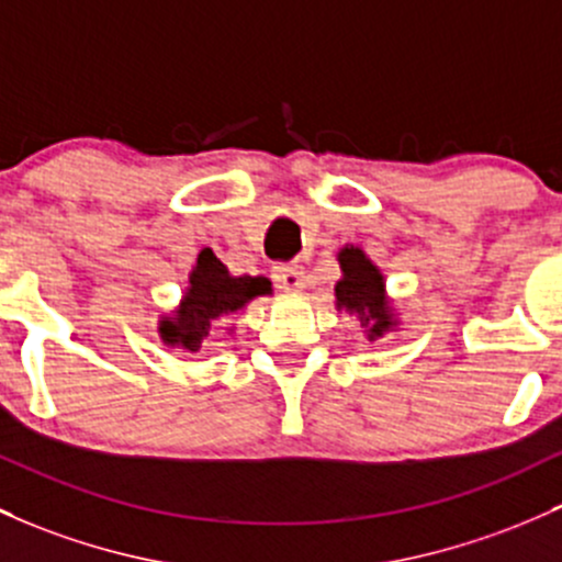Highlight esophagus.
I'll list each match as a JSON object with an SVG mask.
<instances>
[{"label": "esophagus", "mask_w": 562, "mask_h": 562, "mask_svg": "<svg viewBox=\"0 0 562 562\" xmlns=\"http://www.w3.org/2000/svg\"><path fill=\"white\" fill-rule=\"evenodd\" d=\"M273 281H276V286L283 289V292H294V289H303L305 273L300 265L279 262V265H273Z\"/></svg>", "instance_id": "esophagus-1"}]
</instances>
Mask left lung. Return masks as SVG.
Returning <instances> with one entry per match:
<instances>
[{"label":"left lung","mask_w":562,"mask_h":562,"mask_svg":"<svg viewBox=\"0 0 562 562\" xmlns=\"http://www.w3.org/2000/svg\"><path fill=\"white\" fill-rule=\"evenodd\" d=\"M337 259H340L342 268V279L335 286L337 307L356 313L370 340H375L396 324L389 311V300H385L383 276L356 246H346Z\"/></svg>","instance_id":"1"}]
</instances>
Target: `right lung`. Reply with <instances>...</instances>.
<instances>
[{"label": "right lung", "instance_id": "right-lung-1", "mask_svg": "<svg viewBox=\"0 0 562 562\" xmlns=\"http://www.w3.org/2000/svg\"><path fill=\"white\" fill-rule=\"evenodd\" d=\"M259 294H270L268 279H262V276L233 279L214 251H201L198 265L190 273V289H187L182 307L177 311V318L160 322V337L168 346L198 351L216 318L233 316Z\"/></svg>", "mask_w": 562, "mask_h": 562}]
</instances>
